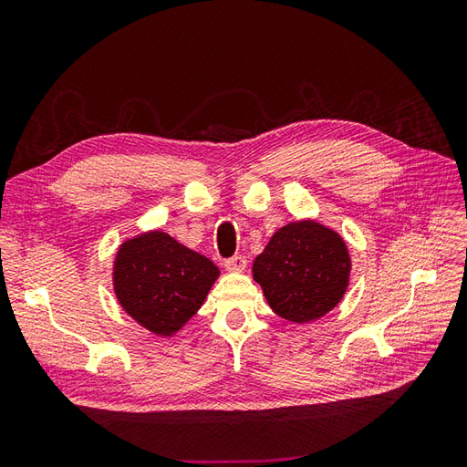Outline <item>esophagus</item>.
Returning a JSON list of instances; mask_svg holds the SVG:
<instances>
[{
    "mask_svg": "<svg viewBox=\"0 0 467 467\" xmlns=\"http://www.w3.org/2000/svg\"><path fill=\"white\" fill-rule=\"evenodd\" d=\"M223 266L228 268L230 273H244L245 271V266H247V259L245 257H242V255H235V257H232V259H228L223 263Z\"/></svg>",
    "mask_w": 467,
    "mask_h": 467,
    "instance_id": "1",
    "label": "esophagus"
}]
</instances>
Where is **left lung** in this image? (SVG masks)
I'll list each match as a JSON object with an SVG mask.
<instances>
[{
  "label": "left lung",
  "mask_w": 467,
  "mask_h": 467,
  "mask_svg": "<svg viewBox=\"0 0 467 467\" xmlns=\"http://www.w3.org/2000/svg\"><path fill=\"white\" fill-rule=\"evenodd\" d=\"M352 261L341 234L316 220L290 222L253 261V280L282 319L312 323L343 300Z\"/></svg>",
  "instance_id": "obj_1"
}]
</instances>
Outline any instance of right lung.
Returning <instances> with one entry per match:
<instances>
[{"mask_svg":"<svg viewBox=\"0 0 467 467\" xmlns=\"http://www.w3.org/2000/svg\"><path fill=\"white\" fill-rule=\"evenodd\" d=\"M220 268L163 230L124 239L112 261L120 307L155 337L177 335L199 312Z\"/></svg>","mask_w":467,"mask_h":467,"instance_id":"1","label":"right lung"}]
</instances>
